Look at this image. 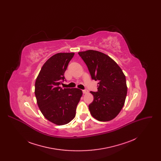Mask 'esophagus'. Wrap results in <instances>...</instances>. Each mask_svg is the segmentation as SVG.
I'll use <instances>...</instances> for the list:
<instances>
[{"mask_svg": "<svg viewBox=\"0 0 161 161\" xmlns=\"http://www.w3.org/2000/svg\"><path fill=\"white\" fill-rule=\"evenodd\" d=\"M83 94H86V93H88V91H87V89L83 90Z\"/></svg>", "mask_w": 161, "mask_h": 161, "instance_id": "34e87169", "label": "esophagus"}]
</instances>
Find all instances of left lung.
Returning a JSON list of instances; mask_svg holds the SVG:
<instances>
[{"label": "left lung", "mask_w": 161, "mask_h": 161, "mask_svg": "<svg viewBox=\"0 0 161 161\" xmlns=\"http://www.w3.org/2000/svg\"><path fill=\"white\" fill-rule=\"evenodd\" d=\"M78 54L86 64L93 80H98V92L93 96L89 109L92 116L100 121H109L119 114L127 92L125 76L112 58L97 51L87 50Z\"/></svg>", "instance_id": "left-lung-1"}]
</instances>
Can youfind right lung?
<instances>
[{
    "label": "right lung",
    "instance_id": "1",
    "mask_svg": "<svg viewBox=\"0 0 161 161\" xmlns=\"http://www.w3.org/2000/svg\"><path fill=\"white\" fill-rule=\"evenodd\" d=\"M74 53H57L43 65L35 83V95L42 114L58 125L70 122L75 116L77 104L83 95L77 88H61L64 74Z\"/></svg>",
    "mask_w": 161,
    "mask_h": 161
}]
</instances>
